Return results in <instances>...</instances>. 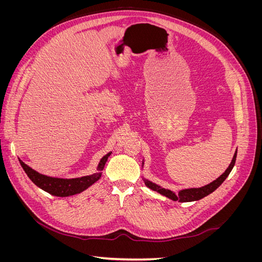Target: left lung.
Listing matches in <instances>:
<instances>
[{
  "instance_id": "obj_1",
  "label": "left lung",
  "mask_w": 262,
  "mask_h": 262,
  "mask_svg": "<svg viewBox=\"0 0 262 262\" xmlns=\"http://www.w3.org/2000/svg\"><path fill=\"white\" fill-rule=\"evenodd\" d=\"M236 156H237V150L235 152L234 156H233V160L231 162V164H229V166L227 167V169L222 173V175L216 178L214 181L210 182L209 185H205L203 187H200V188H189V189H184V190H180V191L178 192V194H176L175 192H172L171 190L169 189H165V188H162L161 186H158L156 184H154V182L149 181L145 178H143L144 180V184L147 188L152 189L153 191H156L158 193H161L165 196L169 198L170 200L172 201H178V202H192V201H198L202 199V198L209 195L210 193H212L214 190H216L222 184H223V181L227 178V176L229 175V172L232 171L234 165H235V162H236ZM144 162L142 163V166H143Z\"/></svg>"
}]
</instances>
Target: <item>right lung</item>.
<instances>
[{
	"label": "right lung",
	"mask_w": 262,
	"mask_h": 262,
	"mask_svg": "<svg viewBox=\"0 0 262 262\" xmlns=\"http://www.w3.org/2000/svg\"><path fill=\"white\" fill-rule=\"evenodd\" d=\"M112 155V152H109L106 154L104 157L99 161V164L97 166V171L94 172L93 175L89 176H83V177H78V178H71V179H66V178H57V177H50V176H46L42 175V173L36 171L31 167H29L28 165L24 163L20 158H18V161L21 165L23 169L25 170L27 173V176L29 179L34 182V184L39 187L40 189L45 190L46 192H48L52 195L55 196H70V195H74L77 193L83 192L84 190L87 188H90L92 185H94L95 182L99 180L101 177V171L105 167V164L108 160V157Z\"/></svg>",
	"instance_id": "obj_1"
}]
</instances>
